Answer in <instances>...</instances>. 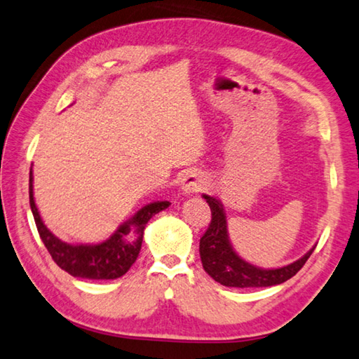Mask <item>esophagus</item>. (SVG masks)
I'll return each instance as SVG.
<instances>
[{"label":"esophagus","instance_id":"obj_1","mask_svg":"<svg viewBox=\"0 0 359 359\" xmlns=\"http://www.w3.org/2000/svg\"><path fill=\"white\" fill-rule=\"evenodd\" d=\"M208 187V177L206 174L201 172V170H187L184 177L180 182V189L187 195H193V193L203 191Z\"/></svg>","mask_w":359,"mask_h":359}]
</instances>
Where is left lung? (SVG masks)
Here are the masks:
<instances>
[{"label": "left lung", "instance_id": "1", "mask_svg": "<svg viewBox=\"0 0 359 359\" xmlns=\"http://www.w3.org/2000/svg\"><path fill=\"white\" fill-rule=\"evenodd\" d=\"M204 200L209 204L210 224L208 230L200 240V255L203 269L208 275L220 284L229 287H269L276 286L287 281L297 273L305 262L309 260L315 248L310 249L304 257L292 262L281 269L264 270L254 266L243 260L240 255L233 251L229 241V233H226V217L224 212V206L214 196L203 195Z\"/></svg>", "mask_w": 359, "mask_h": 359}]
</instances>
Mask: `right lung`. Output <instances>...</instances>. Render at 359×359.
<instances>
[{
  "label": "right lung",
  "instance_id": "obj_1",
  "mask_svg": "<svg viewBox=\"0 0 359 359\" xmlns=\"http://www.w3.org/2000/svg\"><path fill=\"white\" fill-rule=\"evenodd\" d=\"M30 208L35 217L39 238L50 254V257L62 270L75 278L86 280H116L123 276L139 257L147 222L153 215L169 206V201L150 203L142 208L134 217L119 225V229L100 244H68L60 241L43 224L41 215L33 198V174L30 170Z\"/></svg>",
  "mask_w": 359,
  "mask_h": 359
}]
</instances>
